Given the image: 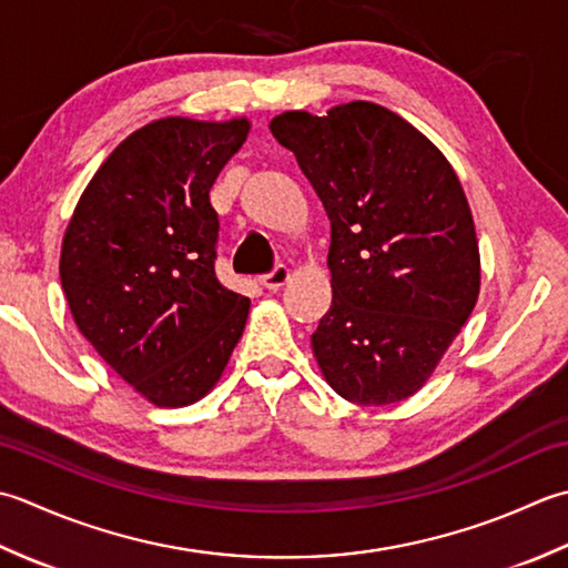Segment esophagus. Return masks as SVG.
Segmentation results:
<instances>
[{"label":"esophagus","instance_id":"34e87169","mask_svg":"<svg viewBox=\"0 0 568 568\" xmlns=\"http://www.w3.org/2000/svg\"><path fill=\"white\" fill-rule=\"evenodd\" d=\"M288 276H292V270H288L286 264L280 262V264H274L272 272L262 274L260 282H262V286H267L270 292H276V288H282L288 282Z\"/></svg>","mask_w":568,"mask_h":568}]
</instances>
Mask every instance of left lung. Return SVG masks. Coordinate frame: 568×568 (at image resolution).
<instances>
[{"mask_svg": "<svg viewBox=\"0 0 568 568\" xmlns=\"http://www.w3.org/2000/svg\"><path fill=\"white\" fill-rule=\"evenodd\" d=\"M331 220V308L311 335L343 399L412 397L478 301L476 225L456 171L419 130L375 102L270 122Z\"/></svg>", "mask_w": 568, "mask_h": 568, "instance_id": "8db88e82", "label": "left lung"}]
</instances>
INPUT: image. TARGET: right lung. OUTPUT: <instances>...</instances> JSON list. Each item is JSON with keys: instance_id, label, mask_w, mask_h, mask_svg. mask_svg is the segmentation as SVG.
I'll return each instance as SVG.
<instances>
[{"instance_id": "1", "label": "right lung", "mask_w": 568, "mask_h": 568, "mask_svg": "<svg viewBox=\"0 0 568 568\" xmlns=\"http://www.w3.org/2000/svg\"><path fill=\"white\" fill-rule=\"evenodd\" d=\"M247 120L166 118L130 134L80 195L61 284L80 333L156 407L211 392L245 331L250 298L217 282L211 189Z\"/></svg>"}]
</instances>
